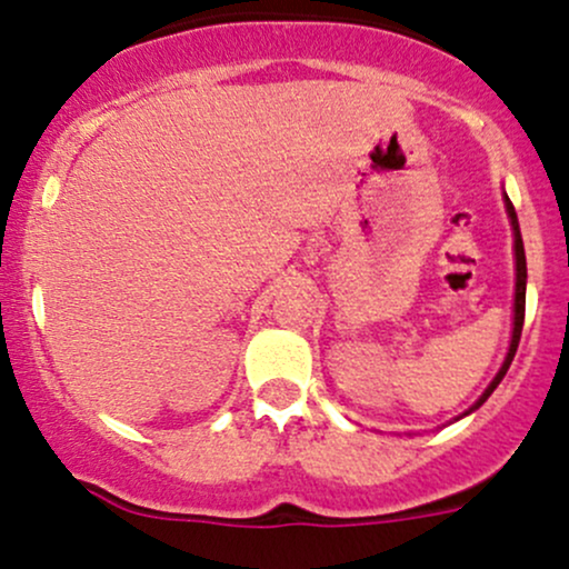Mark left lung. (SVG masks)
Here are the masks:
<instances>
[{"mask_svg": "<svg viewBox=\"0 0 569 569\" xmlns=\"http://www.w3.org/2000/svg\"><path fill=\"white\" fill-rule=\"evenodd\" d=\"M506 211L508 217H511V227H513V251H516V299H513V337H511V348H508V356L506 361H502V367L498 371V377H495L492 385L485 390V396L479 398V401L473 403L471 409H479L481 403L487 401L489 396H492V390L498 388L502 377H506L508 367H511L513 356H516V348H519V339H521V326H525V293H527V259H525V243H521V232H519V219H516V211H513V202L506 198ZM466 411V415H468Z\"/></svg>", "mask_w": 569, "mask_h": 569, "instance_id": "obj_1", "label": "left lung"}]
</instances>
